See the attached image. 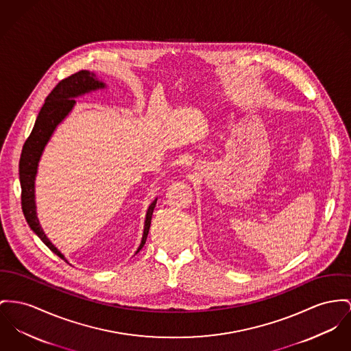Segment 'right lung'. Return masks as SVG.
<instances>
[{"label":"right lung","mask_w":351,"mask_h":351,"mask_svg":"<svg viewBox=\"0 0 351 351\" xmlns=\"http://www.w3.org/2000/svg\"><path fill=\"white\" fill-rule=\"evenodd\" d=\"M104 86L105 85L95 78V74L89 71H77L69 77L61 80L47 95L45 104L43 105L38 113V117L36 119L34 128L30 136L27 137V140L25 141L24 147L21 152L20 182H21V206L24 211L25 219L29 223L30 229L41 238V241L47 245V247L62 259H65V257L47 239V235L43 232L38 223V218L36 214L34 180L37 173V166H38L40 157L43 154V150L50 138L51 133L54 132L56 126L68 116L71 108L74 106L75 101L73 98ZM156 204H157V198L152 202V205L149 206L146 213L143 235H142V241L137 253L143 247L146 242Z\"/></svg>","instance_id":"1"}]
</instances>
